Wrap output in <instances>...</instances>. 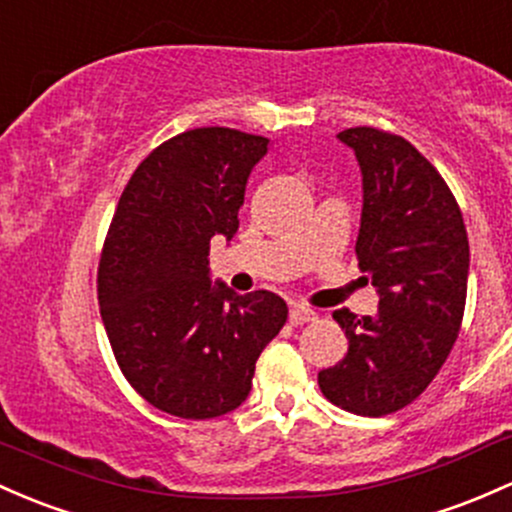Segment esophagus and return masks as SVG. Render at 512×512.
I'll use <instances>...</instances> for the list:
<instances>
[{
  "label": "esophagus",
  "mask_w": 512,
  "mask_h": 512,
  "mask_svg": "<svg viewBox=\"0 0 512 512\" xmlns=\"http://www.w3.org/2000/svg\"><path fill=\"white\" fill-rule=\"evenodd\" d=\"M315 312L310 310V307H302V305H295L293 310H290V324H293V327H300V324H307V322H315Z\"/></svg>",
  "instance_id": "1"
}]
</instances>
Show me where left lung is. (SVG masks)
Listing matches in <instances>:
<instances>
[{
  "label": "left lung",
  "instance_id": "obj_1",
  "mask_svg": "<svg viewBox=\"0 0 512 512\" xmlns=\"http://www.w3.org/2000/svg\"><path fill=\"white\" fill-rule=\"evenodd\" d=\"M337 139L364 178L356 258L381 300L373 317L334 310L349 349L317 383L337 408L381 417L430 386L459 337L469 239L452 190L410 141L373 126Z\"/></svg>",
  "mask_w": 512,
  "mask_h": 512
}]
</instances>
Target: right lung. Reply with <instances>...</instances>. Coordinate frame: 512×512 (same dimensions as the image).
<instances>
[{"mask_svg":"<svg viewBox=\"0 0 512 512\" xmlns=\"http://www.w3.org/2000/svg\"><path fill=\"white\" fill-rule=\"evenodd\" d=\"M268 139L202 126L153 148L109 224L97 271L114 359L153 408L210 420L239 408L288 305L210 280V241L239 229L246 180Z\"/></svg>","mask_w":512,"mask_h":512,"instance_id":"add662e5","label":"right lung"}]
</instances>
